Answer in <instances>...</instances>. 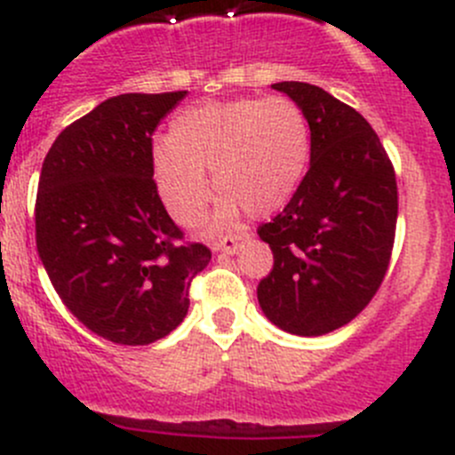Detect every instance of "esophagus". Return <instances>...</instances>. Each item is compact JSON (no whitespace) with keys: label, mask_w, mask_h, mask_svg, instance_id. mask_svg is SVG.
I'll use <instances>...</instances> for the list:
<instances>
[{"label":"esophagus","mask_w":455,"mask_h":455,"mask_svg":"<svg viewBox=\"0 0 455 455\" xmlns=\"http://www.w3.org/2000/svg\"><path fill=\"white\" fill-rule=\"evenodd\" d=\"M246 240H249V235H246V233H231V235H227V237H220V240L213 244V251H222V253L233 255L246 244Z\"/></svg>","instance_id":"34e87169"}]
</instances>
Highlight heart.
<instances>
[{
    "mask_svg": "<svg viewBox=\"0 0 455 455\" xmlns=\"http://www.w3.org/2000/svg\"><path fill=\"white\" fill-rule=\"evenodd\" d=\"M311 160V129L289 97H237L182 110L169 140L153 144V173L169 213L196 224L211 200L206 171L222 193L218 222L242 211L268 215L302 184Z\"/></svg>",
    "mask_w": 455,
    "mask_h": 455,
    "instance_id": "obj_1",
    "label": "heart"
}]
</instances>
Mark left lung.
I'll return each instance as SVG.
<instances>
[{
	"label": "left lung",
	"instance_id": "8db88e82",
	"mask_svg": "<svg viewBox=\"0 0 455 455\" xmlns=\"http://www.w3.org/2000/svg\"><path fill=\"white\" fill-rule=\"evenodd\" d=\"M308 120L311 164L282 213L258 228L273 268L258 284L264 315L293 335L349 324L380 289L398 220V184L380 138L320 86L277 82Z\"/></svg>",
	"mask_w": 455,
	"mask_h": 455
}]
</instances>
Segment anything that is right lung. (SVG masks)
Here are the masks:
<instances>
[{
    "label": "right lung",
    "mask_w": 455,
    "mask_h": 455,
    "mask_svg": "<svg viewBox=\"0 0 455 455\" xmlns=\"http://www.w3.org/2000/svg\"><path fill=\"white\" fill-rule=\"evenodd\" d=\"M187 97L126 92L66 126L39 175L35 240L57 295L116 345H151L188 311L211 262L166 213L153 180V133Z\"/></svg>",
    "instance_id": "right-lung-1"
}]
</instances>
